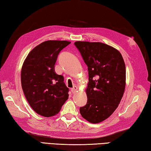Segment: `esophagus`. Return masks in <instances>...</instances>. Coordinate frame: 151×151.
<instances>
[{"mask_svg": "<svg viewBox=\"0 0 151 151\" xmlns=\"http://www.w3.org/2000/svg\"><path fill=\"white\" fill-rule=\"evenodd\" d=\"M71 92H72L73 93H76V92H78V87L76 86H73V88H71Z\"/></svg>", "mask_w": 151, "mask_h": 151, "instance_id": "esophagus-1", "label": "esophagus"}]
</instances>
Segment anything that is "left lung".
Wrapping results in <instances>:
<instances>
[{
	"mask_svg": "<svg viewBox=\"0 0 151 151\" xmlns=\"http://www.w3.org/2000/svg\"><path fill=\"white\" fill-rule=\"evenodd\" d=\"M74 44L88 67V101L80 107V114L91 123H101L113 114L123 96L125 62L119 50L102 42L77 41Z\"/></svg>",
	"mask_w": 151,
	"mask_h": 151,
	"instance_id": "1",
	"label": "left lung"
}]
</instances>
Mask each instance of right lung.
Returning a JSON list of instances; mask_svg holds the SVG:
<instances>
[{"label": "right lung", "instance_id": "add662e5", "mask_svg": "<svg viewBox=\"0 0 151 151\" xmlns=\"http://www.w3.org/2000/svg\"><path fill=\"white\" fill-rule=\"evenodd\" d=\"M71 43L67 40H47L31 50L21 70V85L34 111L45 117L55 115L68 99L69 89L63 76L54 65L61 50Z\"/></svg>", "mask_w": 151, "mask_h": 151}]
</instances>
